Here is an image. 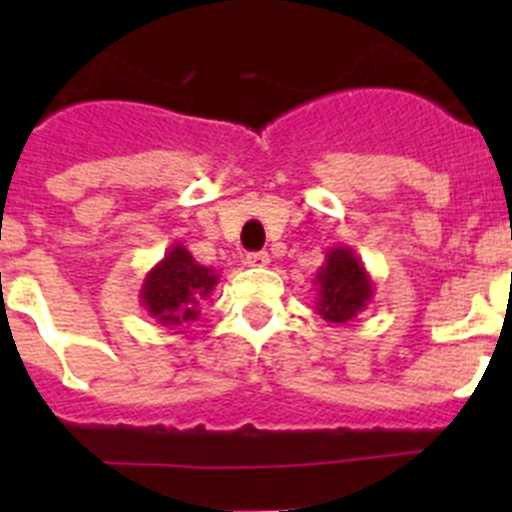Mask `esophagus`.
<instances>
[{
	"label": "esophagus",
	"instance_id": "esophagus-1",
	"mask_svg": "<svg viewBox=\"0 0 512 512\" xmlns=\"http://www.w3.org/2000/svg\"><path fill=\"white\" fill-rule=\"evenodd\" d=\"M245 265L247 267H265V265H270V255H267V252H250V255H245Z\"/></svg>",
	"mask_w": 512,
	"mask_h": 512
}]
</instances>
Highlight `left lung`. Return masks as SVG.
<instances>
[{"label": "left lung", "mask_w": 512, "mask_h": 512, "mask_svg": "<svg viewBox=\"0 0 512 512\" xmlns=\"http://www.w3.org/2000/svg\"><path fill=\"white\" fill-rule=\"evenodd\" d=\"M317 285V309L322 319L334 324L356 322L374 297V280L352 247H329L324 265L314 277Z\"/></svg>", "instance_id": "1"}]
</instances>
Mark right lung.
Wrapping results in <instances>:
<instances>
[{"instance_id": "right-lung-1", "label": "right lung", "mask_w": 512, "mask_h": 512, "mask_svg": "<svg viewBox=\"0 0 512 512\" xmlns=\"http://www.w3.org/2000/svg\"><path fill=\"white\" fill-rule=\"evenodd\" d=\"M220 275L195 262L180 242L168 247L163 260L148 270L141 285V307L160 327L178 329L200 317V302L213 294Z\"/></svg>"}]
</instances>
